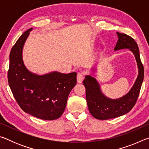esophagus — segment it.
I'll return each mask as SVG.
<instances>
[{
	"label": "esophagus",
	"mask_w": 149,
	"mask_h": 149,
	"mask_svg": "<svg viewBox=\"0 0 149 149\" xmlns=\"http://www.w3.org/2000/svg\"><path fill=\"white\" fill-rule=\"evenodd\" d=\"M84 74H82V73H78L77 75V83H79V84H81V83H82L83 80H84Z\"/></svg>",
	"instance_id": "obj_1"
}]
</instances>
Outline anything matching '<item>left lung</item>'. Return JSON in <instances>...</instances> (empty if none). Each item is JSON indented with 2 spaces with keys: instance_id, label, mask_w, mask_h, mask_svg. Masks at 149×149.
Listing matches in <instances>:
<instances>
[{
  "instance_id": "obj_1",
  "label": "left lung",
  "mask_w": 149,
  "mask_h": 149,
  "mask_svg": "<svg viewBox=\"0 0 149 149\" xmlns=\"http://www.w3.org/2000/svg\"><path fill=\"white\" fill-rule=\"evenodd\" d=\"M118 40L115 50L130 49L134 54L139 68V75L130 92L120 99L113 100L106 97L100 91L99 85L94 77L86 75L83 81L86 89V99L89 110L98 120H108L125 114L132 109L137 102L143 79L144 67L141 62L137 42L132 37L117 32Z\"/></svg>"
}]
</instances>
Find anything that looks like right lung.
<instances>
[{"label": "right lung", "instance_id": "right-lung-1", "mask_svg": "<svg viewBox=\"0 0 149 149\" xmlns=\"http://www.w3.org/2000/svg\"><path fill=\"white\" fill-rule=\"evenodd\" d=\"M31 29L25 31L12 48L8 84L17 103L25 112L42 120H56L64 112L68 95L76 84L77 74L54 72L38 75L28 71L22 60V49Z\"/></svg>", "mask_w": 149, "mask_h": 149}]
</instances>
